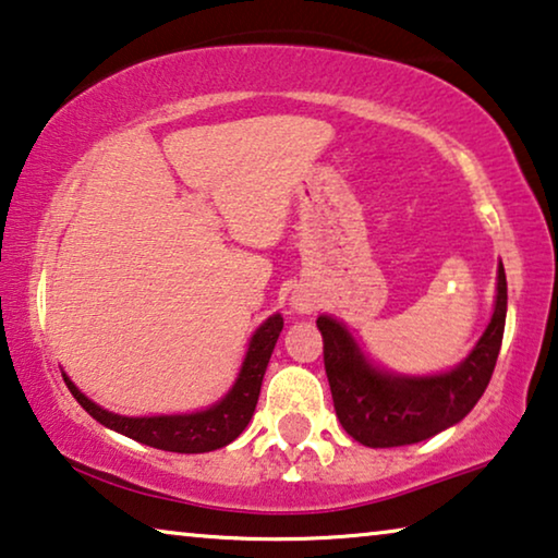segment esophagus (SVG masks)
Segmentation results:
<instances>
[{"instance_id":"34e87169","label":"esophagus","mask_w":558,"mask_h":558,"mask_svg":"<svg viewBox=\"0 0 558 558\" xmlns=\"http://www.w3.org/2000/svg\"><path fill=\"white\" fill-rule=\"evenodd\" d=\"M295 308H298V311H303V313H311V311H313V303L308 301V298L295 295Z\"/></svg>"}]
</instances>
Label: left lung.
<instances>
[{"label":"left lung","mask_w":558,"mask_h":558,"mask_svg":"<svg viewBox=\"0 0 558 558\" xmlns=\"http://www.w3.org/2000/svg\"><path fill=\"white\" fill-rule=\"evenodd\" d=\"M506 303V270L498 265L496 311L483 339L454 372L427 379L376 372L359 354L347 328L320 316L316 326L324 336V366L341 427L366 447H399L422 442L460 422L483 397L496 368Z\"/></svg>","instance_id":"obj_1"}]
</instances>
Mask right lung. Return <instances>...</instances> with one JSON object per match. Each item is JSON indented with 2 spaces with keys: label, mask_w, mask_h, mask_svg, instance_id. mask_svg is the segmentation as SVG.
I'll return each mask as SVG.
<instances>
[{
  "label": "right lung",
  "mask_w": 558,
  "mask_h": 558,
  "mask_svg": "<svg viewBox=\"0 0 558 558\" xmlns=\"http://www.w3.org/2000/svg\"><path fill=\"white\" fill-rule=\"evenodd\" d=\"M282 331V316H272L257 328L253 341H250L245 364L234 381L230 395L222 402L209 407V410L197 414H177V417H121V414L100 410L98 404H93L88 397L81 395L73 381L65 376V384L70 395L77 399V404L90 414L93 420H98L100 425L116 429L125 437L144 442L156 450H169V452H209L219 450V447L230 445L232 439H238L242 429L247 427L250 417H253L257 397H260L263 376L268 368V361L276 341Z\"/></svg>",
  "instance_id": "1"
}]
</instances>
